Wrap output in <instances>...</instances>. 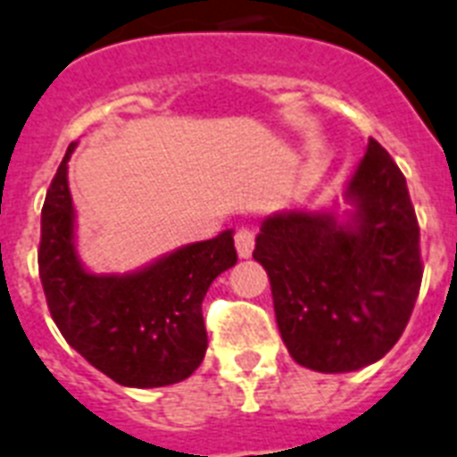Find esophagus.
I'll return each mask as SVG.
<instances>
[{"instance_id": "esophagus-1", "label": "esophagus", "mask_w": 457, "mask_h": 457, "mask_svg": "<svg viewBox=\"0 0 457 457\" xmlns=\"http://www.w3.org/2000/svg\"><path fill=\"white\" fill-rule=\"evenodd\" d=\"M235 246H237V253L239 258H248V255L253 253V246H255V229L253 228H239L235 232Z\"/></svg>"}]
</instances>
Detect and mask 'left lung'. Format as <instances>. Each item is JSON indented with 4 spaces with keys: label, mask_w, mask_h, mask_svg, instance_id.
<instances>
[{
    "label": "left lung",
    "mask_w": 457,
    "mask_h": 457,
    "mask_svg": "<svg viewBox=\"0 0 457 457\" xmlns=\"http://www.w3.org/2000/svg\"><path fill=\"white\" fill-rule=\"evenodd\" d=\"M345 196L354 204L347 222L333 213H277L262 222L253 251L288 354L319 373L383 359L409 324L422 281L406 178L378 140H369Z\"/></svg>",
    "instance_id": "8db88e82"
}]
</instances>
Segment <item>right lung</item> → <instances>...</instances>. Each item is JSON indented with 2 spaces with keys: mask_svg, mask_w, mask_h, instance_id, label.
Returning <instances> with one entry per match:
<instances>
[{
  "mask_svg": "<svg viewBox=\"0 0 457 457\" xmlns=\"http://www.w3.org/2000/svg\"><path fill=\"white\" fill-rule=\"evenodd\" d=\"M70 145L42 209L39 279L62 337L124 387H164L190 378L206 354L202 300L237 262L232 232L196 241L140 272L91 274L74 251Z\"/></svg>",
  "mask_w": 457,
  "mask_h": 457,
  "instance_id": "add662e5",
  "label": "right lung"
}]
</instances>
